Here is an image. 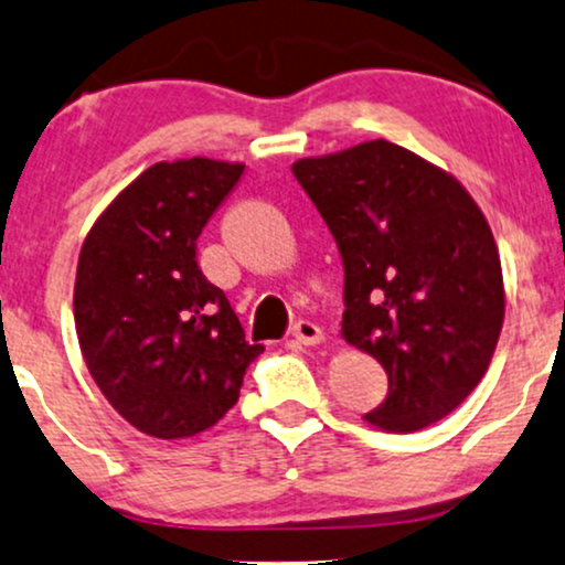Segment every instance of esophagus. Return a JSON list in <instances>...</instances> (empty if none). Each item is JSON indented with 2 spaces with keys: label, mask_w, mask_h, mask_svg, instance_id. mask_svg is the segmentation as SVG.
Instances as JSON below:
<instances>
[{
  "label": "esophagus",
  "mask_w": 565,
  "mask_h": 565,
  "mask_svg": "<svg viewBox=\"0 0 565 565\" xmlns=\"http://www.w3.org/2000/svg\"><path fill=\"white\" fill-rule=\"evenodd\" d=\"M294 338L303 347H317V343L324 341V333L320 330V324L309 322V320H298L294 324Z\"/></svg>",
  "instance_id": "esophagus-1"
}]
</instances>
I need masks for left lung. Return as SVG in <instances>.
<instances>
[{
	"label": "left lung",
	"mask_w": 565,
	"mask_h": 565,
	"mask_svg": "<svg viewBox=\"0 0 565 565\" xmlns=\"http://www.w3.org/2000/svg\"><path fill=\"white\" fill-rule=\"evenodd\" d=\"M343 258L341 335L375 356L388 396L370 426L413 434L487 375L505 320L494 235L452 174L388 139L294 163Z\"/></svg>",
	"instance_id": "8db88e82"
}]
</instances>
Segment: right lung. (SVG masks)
<instances>
[{
  "label": "right lung",
  "instance_id": "add662e5",
  "mask_svg": "<svg viewBox=\"0 0 565 565\" xmlns=\"http://www.w3.org/2000/svg\"><path fill=\"white\" fill-rule=\"evenodd\" d=\"M243 169L201 156L150 166L78 254L73 320L86 367L110 407L156 439L216 426L264 351L195 262L205 222Z\"/></svg>",
  "mask_w": 565,
  "mask_h": 565
}]
</instances>
